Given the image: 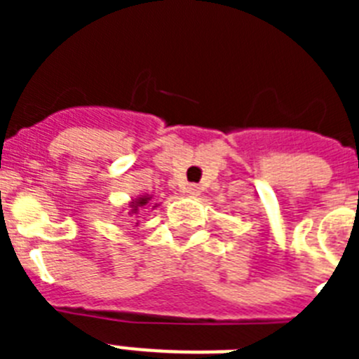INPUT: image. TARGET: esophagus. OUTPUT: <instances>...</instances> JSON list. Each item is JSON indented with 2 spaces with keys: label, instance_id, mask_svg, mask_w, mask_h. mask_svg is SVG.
<instances>
[{
  "label": "esophagus",
  "instance_id": "1",
  "mask_svg": "<svg viewBox=\"0 0 359 359\" xmlns=\"http://www.w3.org/2000/svg\"><path fill=\"white\" fill-rule=\"evenodd\" d=\"M183 192H185L187 196H190V198H194V196L201 194V187L196 185V183H187V185L183 187Z\"/></svg>",
  "mask_w": 359,
  "mask_h": 359
}]
</instances>
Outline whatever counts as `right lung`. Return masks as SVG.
Returning a JSON list of instances; mask_svg holds the SVG:
<instances>
[{
    "label": "right lung",
    "mask_w": 359,
    "mask_h": 359,
    "mask_svg": "<svg viewBox=\"0 0 359 359\" xmlns=\"http://www.w3.org/2000/svg\"><path fill=\"white\" fill-rule=\"evenodd\" d=\"M147 201H149V198H140L138 199V201L135 203V205H133V210H138V207H142V205H147Z\"/></svg>",
    "instance_id": "obj_1"
}]
</instances>
